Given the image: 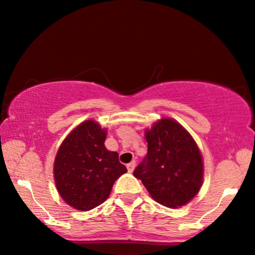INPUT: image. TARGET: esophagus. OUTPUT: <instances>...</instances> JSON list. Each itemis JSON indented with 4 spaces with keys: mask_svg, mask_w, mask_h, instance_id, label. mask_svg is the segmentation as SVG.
<instances>
[{
    "mask_svg": "<svg viewBox=\"0 0 255 255\" xmlns=\"http://www.w3.org/2000/svg\"><path fill=\"white\" fill-rule=\"evenodd\" d=\"M127 167H128V173H132V172H133L134 167H135V161H131L130 163H128Z\"/></svg>",
    "mask_w": 255,
    "mask_h": 255,
    "instance_id": "esophagus-1",
    "label": "esophagus"
}]
</instances>
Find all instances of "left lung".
Listing matches in <instances>:
<instances>
[{
	"label": "left lung",
	"mask_w": 255,
	"mask_h": 255,
	"mask_svg": "<svg viewBox=\"0 0 255 255\" xmlns=\"http://www.w3.org/2000/svg\"><path fill=\"white\" fill-rule=\"evenodd\" d=\"M147 154L133 175L158 203L168 208L187 204L198 193L203 162L196 142L182 125L163 118L145 132Z\"/></svg>",
	"instance_id": "left-lung-1"
}]
</instances>
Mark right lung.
Returning a JSON list of instances; mask_svg holds the SVG:
<instances>
[{"label": "right lung", "mask_w": 255, "mask_h": 255, "mask_svg": "<svg viewBox=\"0 0 255 255\" xmlns=\"http://www.w3.org/2000/svg\"><path fill=\"white\" fill-rule=\"evenodd\" d=\"M106 137L96 122L86 121L66 137L55 156V186L62 200L78 210L102 204L115 181L128 172L118 153L106 148Z\"/></svg>", "instance_id": "1"}]
</instances>
